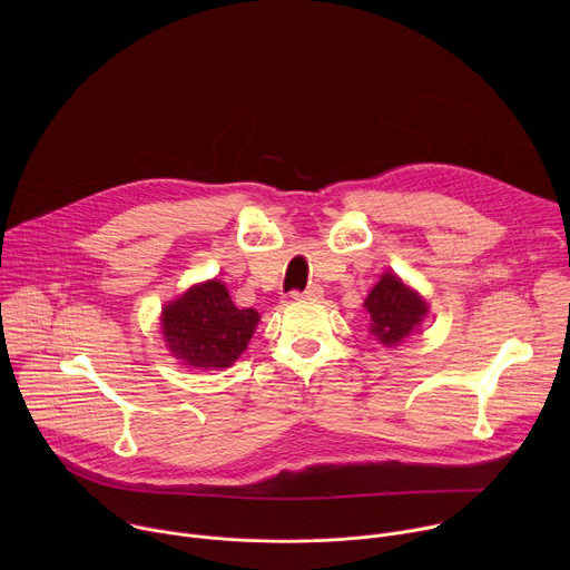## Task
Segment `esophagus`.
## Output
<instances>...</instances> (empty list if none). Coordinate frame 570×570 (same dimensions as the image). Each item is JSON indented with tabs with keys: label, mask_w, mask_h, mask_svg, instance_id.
I'll list each match as a JSON object with an SVG mask.
<instances>
[{
	"label": "esophagus",
	"mask_w": 570,
	"mask_h": 570,
	"mask_svg": "<svg viewBox=\"0 0 570 570\" xmlns=\"http://www.w3.org/2000/svg\"><path fill=\"white\" fill-rule=\"evenodd\" d=\"M293 297L295 299H320L322 297V288L317 284H311L304 291H293Z\"/></svg>",
	"instance_id": "34e87169"
}]
</instances>
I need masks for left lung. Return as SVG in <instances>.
<instances>
[{"label": "left lung", "mask_w": 570, "mask_h": 570, "mask_svg": "<svg viewBox=\"0 0 570 570\" xmlns=\"http://www.w3.org/2000/svg\"><path fill=\"white\" fill-rule=\"evenodd\" d=\"M365 308L372 317V334L383 345H396L424 320L426 302L396 275L385 273L370 291Z\"/></svg>", "instance_id": "left-lung-1"}]
</instances>
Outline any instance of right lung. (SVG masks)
Instances as JSON below:
<instances>
[{
	"instance_id": "obj_1",
	"label": "right lung",
	"mask_w": 570,
	"mask_h": 570,
	"mask_svg": "<svg viewBox=\"0 0 570 570\" xmlns=\"http://www.w3.org/2000/svg\"><path fill=\"white\" fill-rule=\"evenodd\" d=\"M259 313L236 308L225 284L189 288L161 311V334L176 358L196 370L229 367L248 347Z\"/></svg>"
}]
</instances>
